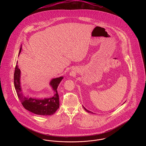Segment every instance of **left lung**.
<instances>
[{"mask_svg":"<svg viewBox=\"0 0 146 146\" xmlns=\"http://www.w3.org/2000/svg\"><path fill=\"white\" fill-rule=\"evenodd\" d=\"M83 108H84V110H85V111H88V113H92V111H89V110H86V108H85V107H84V106H83Z\"/></svg>","mask_w":146,"mask_h":146,"instance_id":"obj_1","label":"left lung"}]
</instances>
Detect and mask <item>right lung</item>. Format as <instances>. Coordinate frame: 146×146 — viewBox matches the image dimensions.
Here are the masks:
<instances>
[{
	"label": "right lung",
	"instance_id": "1",
	"mask_svg": "<svg viewBox=\"0 0 146 146\" xmlns=\"http://www.w3.org/2000/svg\"><path fill=\"white\" fill-rule=\"evenodd\" d=\"M21 51V48L20 50L19 56ZM20 75L21 71L19 68L18 65L16 64L14 72V86L17 96L23 107L29 111L38 115H51L54 114L60 106L59 96L57 89L63 77L60 76L59 78L52 79L50 82V85L52 86L53 90L55 92L53 97L40 100L32 97H25L21 93Z\"/></svg>",
	"mask_w": 146,
	"mask_h": 146
}]
</instances>
